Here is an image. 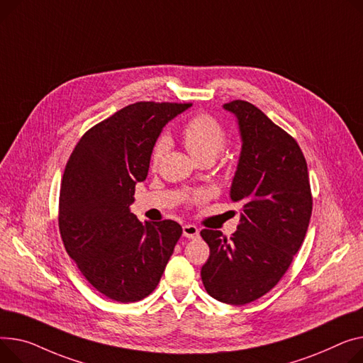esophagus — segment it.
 Returning <instances> with one entry per match:
<instances>
[{"label": "esophagus", "mask_w": 363, "mask_h": 363, "mask_svg": "<svg viewBox=\"0 0 363 363\" xmlns=\"http://www.w3.org/2000/svg\"><path fill=\"white\" fill-rule=\"evenodd\" d=\"M182 235L185 236V238H197L199 235H200V230H199V228L196 226V225H184L182 226Z\"/></svg>", "instance_id": "1"}]
</instances>
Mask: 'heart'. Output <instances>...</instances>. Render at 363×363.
I'll use <instances>...</instances> for the list:
<instances>
[{
  "label": "heart",
  "instance_id": "1",
  "mask_svg": "<svg viewBox=\"0 0 363 363\" xmlns=\"http://www.w3.org/2000/svg\"><path fill=\"white\" fill-rule=\"evenodd\" d=\"M182 138L185 147L189 155L197 162L200 160H214L223 150L226 144V133L220 125L219 121H216L210 115H197L188 121L184 127ZM169 146V140L166 135H162L155 144L152 153V162L156 164Z\"/></svg>",
  "mask_w": 363,
  "mask_h": 363
}]
</instances>
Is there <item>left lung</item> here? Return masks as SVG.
<instances>
[{
	"mask_svg": "<svg viewBox=\"0 0 363 363\" xmlns=\"http://www.w3.org/2000/svg\"><path fill=\"white\" fill-rule=\"evenodd\" d=\"M238 123L240 155L230 200L242 210L228 239L203 229L210 257L201 267L207 294L230 305L250 303L279 283L299 251L311 219L308 166L294 137L245 101L223 105Z\"/></svg>",
	"mask_w": 363,
	"mask_h": 363,
	"instance_id": "left-lung-1",
	"label": "left lung"
}]
</instances>
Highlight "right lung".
<instances>
[{"label":"right lung","mask_w":363,"mask_h":363,"mask_svg":"<svg viewBox=\"0 0 363 363\" xmlns=\"http://www.w3.org/2000/svg\"><path fill=\"white\" fill-rule=\"evenodd\" d=\"M189 106L128 105L90 128L67 162L58 217L65 251L96 291L116 302L155 291L182 235L174 220L140 222L130 206L163 127Z\"/></svg>","instance_id":"right-lung-1"}]
</instances>
